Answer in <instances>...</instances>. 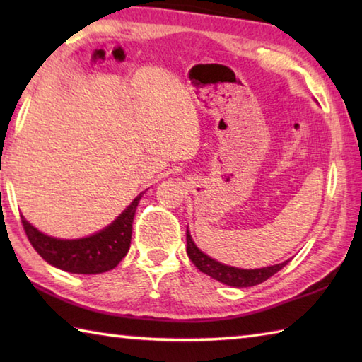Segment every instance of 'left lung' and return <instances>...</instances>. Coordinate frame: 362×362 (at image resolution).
<instances>
[{"label": "left lung", "mask_w": 362, "mask_h": 362, "mask_svg": "<svg viewBox=\"0 0 362 362\" xmlns=\"http://www.w3.org/2000/svg\"><path fill=\"white\" fill-rule=\"evenodd\" d=\"M187 253L199 271L210 275L214 280L235 288L255 286V284H259L266 281L267 279H271L272 275L281 271V269L288 264V261H284V263L263 267V269H238V267L221 264L196 247V244L193 243V240H191V235L188 230H187Z\"/></svg>", "instance_id": "left-lung-1"}]
</instances>
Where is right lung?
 <instances>
[{"instance_id": "add662e5", "label": "right lung", "mask_w": 362, "mask_h": 362, "mask_svg": "<svg viewBox=\"0 0 362 362\" xmlns=\"http://www.w3.org/2000/svg\"><path fill=\"white\" fill-rule=\"evenodd\" d=\"M140 199L141 194L136 196L112 226L82 240L70 241L46 236L23 216L21 224L29 243L49 264L71 274H103L117 267L126 257L132 240V222Z\"/></svg>"}]
</instances>
